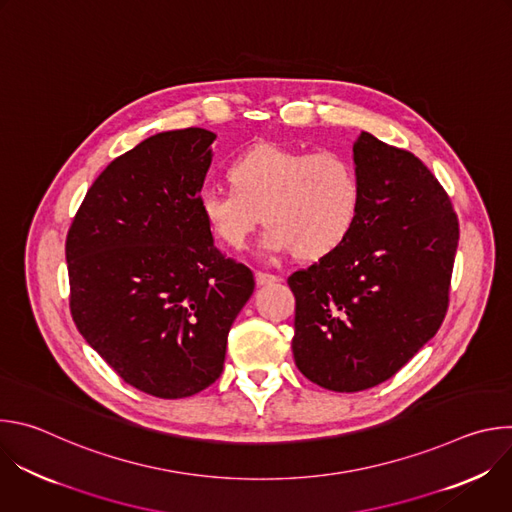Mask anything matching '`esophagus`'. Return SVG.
<instances>
[{
  "label": "esophagus",
  "instance_id": "34e87169",
  "mask_svg": "<svg viewBox=\"0 0 512 512\" xmlns=\"http://www.w3.org/2000/svg\"><path fill=\"white\" fill-rule=\"evenodd\" d=\"M255 281H257V285H267V283H275V281H279V277H277V275H273V273L257 271V273H255Z\"/></svg>",
  "mask_w": 512,
  "mask_h": 512
}]
</instances>
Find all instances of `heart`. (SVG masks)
I'll return each mask as SVG.
<instances>
[{
    "label": "heart",
    "mask_w": 512,
    "mask_h": 512,
    "mask_svg": "<svg viewBox=\"0 0 512 512\" xmlns=\"http://www.w3.org/2000/svg\"><path fill=\"white\" fill-rule=\"evenodd\" d=\"M227 176L233 188L204 190L200 210L231 249H245L265 218V253L318 259L336 251L356 223L358 178L338 154L257 143L229 164Z\"/></svg>",
    "instance_id": "obj_1"
}]
</instances>
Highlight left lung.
Here are the masks:
<instances>
[{
    "instance_id": "left-lung-1",
    "label": "left lung",
    "mask_w": 512,
    "mask_h": 512,
    "mask_svg": "<svg viewBox=\"0 0 512 512\" xmlns=\"http://www.w3.org/2000/svg\"><path fill=\"white\" fill-rule=\"evenodd\" d=\"M352 160L360 204L348 239L287 277L298 369L336 393L391 379L440 330L460 239L450 196L411 152L362 131Z\"/></svg>"
}]
</instances>
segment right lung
I'll return each mask as SVG.
<instances>
[{
    "label": "right lung",
    "instance_id": "1",
    "mask_svg": "<svg viewBox=\"0 0 512 512\" xmlns=\"http://www.w3.org/2000/svg\"><path fill=\"white\" fill-rule=\"evenodd\" d=\"M214 139L200 127L143 139L101 172L66 235L72 320L127 385L160 399L221 377L255 289L200 210Z\"/></svg>",
    "mask_w": 512,
    "mask_h": 512
}]
</instances>
